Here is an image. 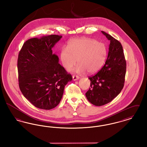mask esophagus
I'll list each match as a JSON object with an SVG mask.
<instances>
[{
	"mask_svg": "<svg viewBox=\"0 0 147 147\" xmlns=\"http://www.w3.org/2000/svg\"><path fill=\"white\" fill-rule=\"evenodd\" d=\"M72 77H73V80H74V81L77 80L79 79V77H78V76H76V75H73Z\"/></svg>",
	"mask_w": 147,
	"mask_h": 147,
	"instance_id": "esophagus-1",
	"label": "esophagus"
}]
</instances>
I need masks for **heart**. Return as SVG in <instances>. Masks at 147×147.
<instances>
[{"label": "heart", "instance_id": "b5f03b06", "mask_svg": "<svg viewBox=\"0 0 147 147\" xmlns=\"http://www.w3.org/2000/svg\"><path fill=\"white\" fill-rule=\"evenodd\" d=\"M105 45L89 38H74L70 40L67 47L61 51L60 58L63 67L70 69L77 62L76 71L89 74L98 72L104 65L107 56Z\"/></svg>", "mask_w": 147, "mask_h": 147}]
</instances>
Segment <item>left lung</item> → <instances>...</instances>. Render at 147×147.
I'll use <instances>...</instances> for the list:
<instances>
[{
	"label": "left lung",
	"instance_id": "left-lung-1",
	"mask_svg": "<svg viewBox=\"0 0 147 147\" xmlns=\"http://www.w3.org/2000/svg\"><path fill=\"white\" fill-rule=\"evenodd\" d=\"M110 41L105 65L98 73L89 77L90 87L85 93L88 101L100 106L111 102L122 90L125 80L126 61L121 43L104 31Z\"/></svg>",
	"mask_w": 147,
	"mask_h": 147
}]
</instances>
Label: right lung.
<instances>
[{
  "label": "right lung",
  "instance_id": "right-lung-1",
  "mask_svg": "<svg viewBox=\"0 0 147 147\" xmlns=\"http://www.w3.org/2000/svg\"><path fill=\"white\" fill-rule=\"evenodd\" d=\"M62 36L32 38L19 52L18 70L19 88L23 95L35 107L51 110L58 105L65 85L72 80L59 63L52 48Z\"/></svg>",
  "mask_w": 147,
  "mask_h": 147
}]
</instances>
